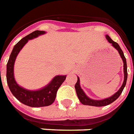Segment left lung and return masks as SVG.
I'll return each mask as SVG.
<instances>
[{"instance_id": "1", "label": "left lung", "mask_w": 134, "mask_h": 134, "mask_svg": "<svg viewBox=\"0 0 134 134\" xmlns=\"http://www.w3.org/2000/svg\"><path fill=\"white\" fill-rule=\"evenodd\" d=\"M106 38L108 40V41L111 43L112 46H113L116 50H118V52L120 55V57L122 59L123 64H124V82L122 83V85L120 89L115 93L114 95H113L111 97L106 98V99H101V100H96V99H91L90 97H88L84 92V91L82 89V88L80 86V78L77 77V82L75 85V88L76 93L77 95V97L80 99V102L84 105H89V106H94V107H104V106L109 105L110 104L116 100V99L119 97V96L121 95L122 92L124 88H125L126 83H127V62H126V58H125L124 53H123L122 50L120 48V47L117 43L113 41L112 39L109 37V35H106Z\"/></svg>"}]
</instances>
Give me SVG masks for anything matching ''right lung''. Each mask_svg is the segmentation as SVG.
<instances>
[{
	"label": "right lung",
	"instance_id": "1",
	"mask_svg": "<svg viewBox=\"0 0 134 134\" xmlns=\"http://www.w3.org/2000/svg\"><path fill=\"white\" fill-rule=\"evenodd\" d=\"M45 31L36 30L27 35L20 40L13 48L7 64V82L13 96L19 101L31 107H41L52 104L55 100L57 92L62 83L65 81L66 75L55 76L48 85L37 91H30L21 87L17 84L14 75V66L17 55L20 50L30 39L43 35Z\"/></svg>",
	"mask_w": 134,
	"mask_h": 134
}]
</instances>
